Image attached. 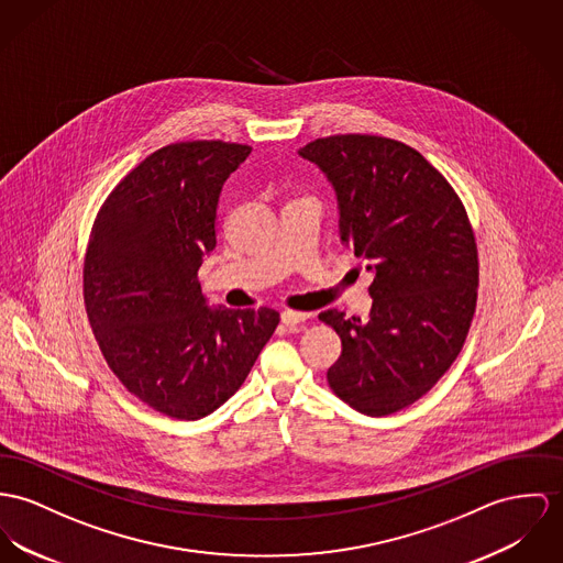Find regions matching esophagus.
I'll return each instance as SVG.
<instances>
[{"label":"esophagus","instance_id":"esophagus-1","mask_svg":"<svg viewBox=\"0 0 563 563\" xmlns=\"http://www.w3.org/2000/svg\"><path fill=\"white\" fill-rule=\"evenodd\" d=\"M306 319H308L306 312H296V310H283V312H280V321H283L287 328H300Z\"/></svg>","mask_w":563,"mask_h":563}]
</instances>
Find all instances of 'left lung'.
Segmentation results:
<instances>
[{
    "instance_id": "obj_1",
    "label": "left lung",
    "mask_w": 563,
    "mask_h": 563,
    "mask_svg": "<svg viewBox=\"0 0 563 563\" xmlns=\"http://www.w3.org/2000/svg\"><path fill=\"white\" fill-rule=\"evenodd\" d=\"M336 195L339 233L373 272L366 321L336 308L334 394L360 413H394L439 382L461 353L477 300V251L467 212L413 147L373 134L317 139L298 150Z\"/></svg>"
}]
</instances>
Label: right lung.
Returning <instances> with one entry per match:
<instances>
[{
  "mask_svg": "<svg viewBox=\"0 0 563 563\" xmlns=\"http://www.w3.org/2000/svg\"><path fill=\"white\" fill-rule=\"evenodd\" d=\"M249 145L188 141L134 167L93 222L84 296L118 379L156 411L199 420L249 377L280 317L210 308L197 272L217 249L220 190Z\"/></svg>",
  "mask_w": 563,
  "mask_h": 563,
  "instance_id": "right-lung-1",
  "label": "right lung"
}]
</instances>
